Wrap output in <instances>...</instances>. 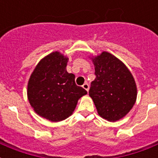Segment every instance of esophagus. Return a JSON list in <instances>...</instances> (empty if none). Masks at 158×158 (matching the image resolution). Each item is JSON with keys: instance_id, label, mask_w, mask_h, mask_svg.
<instances>
[{"instance_id": "esophagus-1", "label": "esophagus", "mask_w": 158, "mask_h": 158, "mask_svg": "<svg viewBox=\"0 0 158 158\" xmlns=\"http://www.w3.org/2000/svg\"><path fill=\"white\" fill-rule=\"evenodd\" d=\"M82 87H83V88L85 89L86 91H87V92H88V91H89V85H88V83H84L83 85H82Z\"/></svg>"}]
</instances>
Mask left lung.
Instances as JSON below:
<instances>
[{"mask_svg":"<svg viewBox=\"0 0 158 158\" xmlns=\"http://www.w3.org/2000/svg\"><path fill=\"white\" fill-rule=\"evenodd\" d=\"M91 59L96 78L91 83L89 96L98 114L109 122L122 119L137 100V86L131 72L109 52H103Z\"/></svg>","mask_w":158,"mask_h":158,"instance_id":"1","label":"left lung"}]
</instances>
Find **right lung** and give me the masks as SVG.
<instances>
[{
	"label": "right lung",
	"instance_id": "obj_1",
	"mask_svg": "<svg viewBox=\"0 0 158 158\" xmlns=\"http://www.w3.org/2000/svg\"><path fill=\"white\" fill-rule=\"evenodd\" d=\"M68 58L59 52L42 58L30 77L27 97L34 111L51 122L70 117L78 100L87 94L77 86L75 75L66 72Z\"/></svg>",
	"mask_w": 158,
	"mask_h": 158
}]
</instances>
